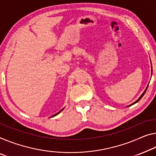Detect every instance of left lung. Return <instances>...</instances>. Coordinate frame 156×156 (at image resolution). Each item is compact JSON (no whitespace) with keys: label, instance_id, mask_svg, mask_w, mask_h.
Returning a JSON list of instances; mask_svg holds the SVG:
<instances>
[{"label":"left lung","instance_id":"8db88e82","mask_svg":"<svg viewBox=\"0 0 156 156\" xmlns=\"http://www.w3.org/2000/svg\"><path fill=\"white\" fill-rule=\"evenodd\" d=\"M152 73H153V70H152V67H151V74H152ZM148 84L147 85V88H146V89L144 90V92H143V93H142V95H141V96H140V98H138V99H137V100H136L135 102H134L133 103V104H131V105H128V107H130V106H131V105H135V103H136V102H139V101H140V100H141V98H142V97L144 96V94H145V93H146V91H147V88H148Z\"/></svg>","mask_w":156,"mask_h":156}]
</instances>
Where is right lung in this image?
<instances>
[{
  "instance_id": "obj_1",
  "label": "right lung",
  "mask_w": 156,
  "mask_h": 156,
  "mask_svg": "<svg viewBox=\"0 0 156 156\" xmlns=\"http://www.w3.org/2000/svg\"><path fill=\"white\" fill-rule=\"evenodd\" d=\"M63 109H64V108H63V109H62L61 110H60V111H59V112H58V113H56V114H54V115H53V116H51V117H54V116H56V115H58V114L59 113H61V112L62 111H63Z\"/></svg>"
}]
</instances>
